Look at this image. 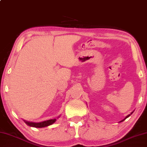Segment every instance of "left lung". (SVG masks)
Segmentation results:
<instances>
[{"label":"left lung","mask_w":147,"mask_h":147,"mask_svg":"<svg viewBox=\"0 0 147 147\" xmlns=\"http://www.w3.org/2000/svg\"><path fill=\"white\" fill-rule=\"evenodd\" d=\"M132 113H133V112H131V114H129V115H128V116H126V117H125V118H124V119H123V120H122V121H121V122H122V121H124L125 119H127V118H128V117H129V116H130V115H131Z\"/></svg>","instance_id":"8db88e82"}]
</instances>
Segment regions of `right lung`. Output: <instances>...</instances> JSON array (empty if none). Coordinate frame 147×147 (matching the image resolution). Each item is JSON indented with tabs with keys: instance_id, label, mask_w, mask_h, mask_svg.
<instances>
[{
	"instance_id": "right-lung-1",
	"label": "right lung",
	"mask_w": 147,
	"mask_h": 147,
	"mask_svg": "<svg viewBox=\"0 0 147 147\" xmlns=\"http://www.w3.org/2000/svg\"><path fill=\"white\" fill-rule=\"evenodd\" d=\"M57 120L56 119H51V120H48V121H43L42 122H28V121H25V123L29 126H32V127H35V128H44V127H46L49 126V125H51L55 122Z\"/></svg>"
}]
</instances>
